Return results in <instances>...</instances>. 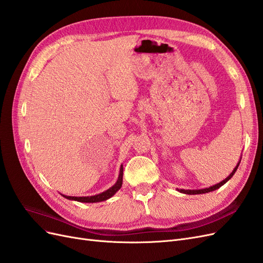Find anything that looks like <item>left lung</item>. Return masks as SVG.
<instances>
[{"mask_svg": "<svg viewBox=\"0 0 263 263\" xmlns=\"http://www.w3.org/2000/svg\"><path fill=\"white\" fill-rule=\"evenodd\" d=\"M239 163H240V160H239V162L237 163V165L235 166V169L233 170V172L229 174V176L225 179V180H222L221 182H219V183H217V184H215V185H213V186H210V187H205V189H201V190H183V189H177L179 192H181V193H184V194H189V195H194V194H204V193H209V192H212V191H215V190H217V189H219L221 185H224L226 182H228L230 179L233 178V176L235 174V172L237 171V169H238V166H239Z\"/></svg>", "mask_w": 263, "mask_h": 263, "instance_id": "left-lung-1", "label": "left lung"}]
</instances>
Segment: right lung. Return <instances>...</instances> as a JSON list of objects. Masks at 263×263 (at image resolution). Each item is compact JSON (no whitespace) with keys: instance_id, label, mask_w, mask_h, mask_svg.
<instances>
[{"instance_id":"obj_1","label":"right lung","mask_w":263,"mask_h":263,"mask_svg":"<svg viewBox=\"0 0 263 263\" xmlns=\"http://www.w3.org/2000/svg\"><path fill=\"white\" fill-rule=\"evenodd\" d=\"M123 165H121V169H119V176L116 181L115 184L113 186H110L108 190L104 191L100 194L97 195H92V196H68V195H63V197L68 198V200L71 201H77V202H81V203H98V202H103L106 201L108 198L112 197L117 191L122 187L123 184Z\"/></svg>"}]
</instances>
